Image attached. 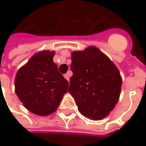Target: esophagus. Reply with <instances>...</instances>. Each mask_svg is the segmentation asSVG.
I'll return each instance as SVG.
<instances>
[{
  "label": "esophagus",
  "mask_w": 146,
  "mask_h": 146,
  "mask_svg": "<svg viewBox=\"0 0 146 146\" xmlns=\"http://www.w3.org/2000/svg\"><path fill=\"white\" fill-rule=\"evenodd\" d=\"M70 76H71V73L70 72H68V73H67L65 75H64V77H65V78L68 80V81H69V78H70Z\"/></svg>",
  "instance_id": "esophagus-1"
}]
</instances>
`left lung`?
<instances>
[{"instance_id": "left-lung-1", "label": "left lung", "mask_w": 146, "mask_h": 146, "mask_svg": "<svg viewBox=\"0 0 146 146\" xmlns=\"http://www.w3.org/2000/svg\"><path fill=\"white\" fill-rule=\"evenodd\" d=\"M68 92L82 115L93 120L107 117L119 100L122 77L118 68L96 46L72 52Z\"/></svg>"}]
</instances>
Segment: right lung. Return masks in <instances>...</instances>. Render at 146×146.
<instances>
[{"label":"right lung","instance_id":"right-lung-1","mask_svg":"<svg viewBox=\"0 0 146 146\" xmlns=\"http://www.w3.org/2000/svg\"><path fill=\"white\" fill-rule=\"evenodd\" d=\"M54 55L53 50L35 53L15 77V92L20 102L39 116L55 112L68 92V82L58 72Z\"/></svg>","mask_w":146,"mask_h":146}]
</instances>
